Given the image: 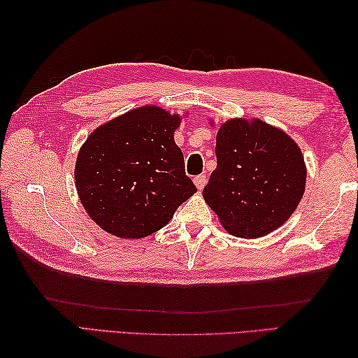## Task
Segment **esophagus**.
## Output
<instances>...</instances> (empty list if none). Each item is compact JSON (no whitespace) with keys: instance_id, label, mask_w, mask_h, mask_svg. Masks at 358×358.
<instances>
[{"instance_id":"34e87169","label":"esophagus","mask_w":358,"mask_h":358,"mask_svg":"<svg viewBox=\"0 0 358 358\" xmlns=\"http://www.w3.org/2000/svg\"><path fill=\"white\" fill-rule=\"evenodd\" d=\"M194 183H195L196 189H199V191H201V189L206 186V183H208L206 175H196V177L194 178Z\"/></svg>"}]
</instances>
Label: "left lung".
<instances>
[{"label": "left lung", "mask_w": 358, "mask_h": 358, "mask_svg": "<svg viewBox=\"0 0 358 358\" xmlns=\"http://www.w3.org/2000/svg\"><path fill=\"white\" fill-rule=\"evenodd\" d=\"M215 155L203 196L227 232L258 238L292 215L305 192L306 167L285 132L260 120H231L217 134Z\"/></svg>", "instance_id": "left-lung-1"}]
</instances>
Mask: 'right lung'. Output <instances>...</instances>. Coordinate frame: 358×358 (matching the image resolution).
Segmentation results:
<instances>
[{
  "mask_svg": "<svg viewBox=\"0 0 358 358\" xmlns=\"http://www.w3.org/2000/svg\"><path fill=\"white\" fill-rule=\"evenodd\" d=\"M178 124L177 115L146 106L103 124L86 140L75 183L83 206L104 231L148 237L196 192L173 141Z\"/></svg>",
  "mask_w": 358,
  "mask_h": 358,
  "instance_id": "1",
  "label": "right lung"
}]
</instances>
